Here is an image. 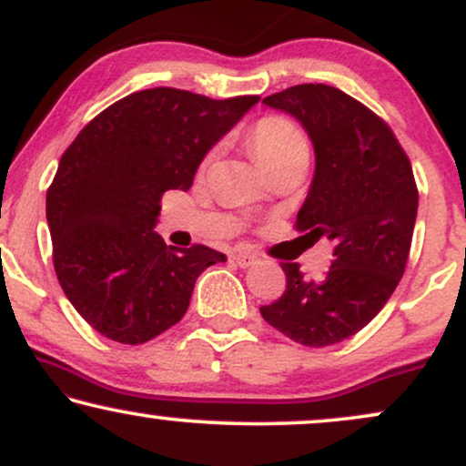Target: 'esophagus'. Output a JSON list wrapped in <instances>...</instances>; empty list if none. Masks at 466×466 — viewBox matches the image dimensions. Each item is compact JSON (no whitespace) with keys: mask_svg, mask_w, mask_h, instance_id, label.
<instances>
[{"mask_svg":"<svg viewBox=\"0 0 466 466\" xmlns=\"http://www.w3.org/2000/svg\"><path fill=\"white\" fill-rule=\"evenodd\" d=\"M232 258L237 260L238 267H243V269H245V267L254 265L258 256H256L254 251H248V249H234V251H232Z\"/></svg>","mask_w":466,"mask_h":466,"instance_id":"esophagus-1","label":"esophagus"}]
</instances>
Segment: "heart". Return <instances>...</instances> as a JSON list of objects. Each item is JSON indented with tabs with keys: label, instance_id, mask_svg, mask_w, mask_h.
I'll return each instance as SVG.
<instances>
[{
	"label": "heart",
	"instance_id": "obj_1",
	"mask_svg": "<svg viewBox=\"0 0 466 466\" xmlns=\"http://www.w3.org/2000/svg\"><path fill=\"white\" fill-rule=\"evenodd\" d=\"M249 148L267 170L296 157H309V144L304 133L285 116H265L248 131ZM215 151H210L203 164H210Z\"/></svg>",
	"mask_w": 466,
	"mask_h": 466
}]
</instances>
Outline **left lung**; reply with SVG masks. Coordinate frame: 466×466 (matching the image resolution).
Returning <instances> with one entry per match:
<instances>
[{"label":"left lung","instance_id":"8db88e82","mask_svg":"<svg viewBox=\"0 0 466 466\" xmlns=\"http://www.w3.org/2000/svg\"><path fill=\"white\" fill-rule=\"evenodd\" d=\"M263 103L311 137L315 175L296 229L330 238L333 263L319 280L282 263L285 293L260 315L309 349L339 344L386 307L408 265L419 208L410 157L383 117L330 85H293Z\"/></svg>","mask_w":466,"mask_h":466}]
</instances>
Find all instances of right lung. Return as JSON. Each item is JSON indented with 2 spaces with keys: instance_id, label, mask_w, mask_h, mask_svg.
<instances>
[{
  "instance_id": "1",
  "label": "right lung",
  "mask_w": 466,
  "mask_h": 466,
  "mask_svg": "<svg viewBox=\"0 0 466 466\" xmlns=\"http://www.w3.org/2000/svg\"><path fill=\"white\" fill-rule=\"evenodd\" d=\"M258 96L215 100L142 89L100 111L63 153L46 197L58 285L83 319L144 344L184 318L203 269L226 254L166 248L153 232L166 190H188L203 155Z\"/></svg>"
}]
</instances>
